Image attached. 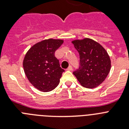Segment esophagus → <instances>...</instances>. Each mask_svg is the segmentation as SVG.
<instances>
[{
  "instance_id": "esophagus-1",
  "label": "esophagus",
  "mask_w": 129,
  "mask_h": 129,
  "mask_svg": "<svg viewBox=\"0 0 129 129\" xmlns=\"http://www.w3.org/2000/svg\"><path fill=\"white\" fill-rule=\"evenodd\" d=\"M67 70H70V71H71V70H72V66H69L68 67V68H67Z\"/></svg>"
}]
</instances>
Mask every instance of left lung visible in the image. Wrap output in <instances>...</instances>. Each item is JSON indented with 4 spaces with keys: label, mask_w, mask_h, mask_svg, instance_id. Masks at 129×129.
<instances>
[{
    "label": "left lung",
    "mask_w": 129,
    "mask_h": 129,
    "mask_svg": "<svg viewBox=\"0 0 129 129\" xmlns=\"http://www.w3.org/2000/svg\"><path fill=\"white\" fill-rule=\"evenodd\" d=\"M79 54V67L74 74L84 87L93 88L103 83L109 74L111 62L104 48L90 39L72 41Z\"/></svg>",
    "instance_id": "left-lung-1"
}]
</instances>
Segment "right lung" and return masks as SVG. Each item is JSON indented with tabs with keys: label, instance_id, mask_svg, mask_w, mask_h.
Instances as JSON below:
<instances>
[{
	"label": "right lung",
	"instance_id": "obj_1",
	"mask_svg": "<svg viewBox=\"0 0 129 129\" xmlns=\"http://www.w3.org/2000/svg\"><path fill=\"white\" fill-rule=\"evenodd\" d=\"M63 41L49 39L35 44L26 53L23 61L25 74L37 89L50 92L59 85L64 70L61 68L55 52Z\"/></svg>",
	"mask_w": 129,
	"mask_h": 129
}]
</instances>
